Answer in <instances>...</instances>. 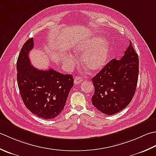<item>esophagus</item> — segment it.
I'll return each instance as SVG.
<instances>
[{
	"instance_id": "1",
	"label": "esophagus",
	"mask_w": 156,
	"mask_h": 156,
	"mask_svg": "<svg viewBox=\"0 0 156 156\" xmlns=\"http://www.w3.org/2000/svg\"><path fill=\"white\" fill-rule=\"evenodd\" d=\"M82 81H83V79L81 77H78V76H77V77H75L74 78V83L75 85H77L79 83H81Z\"/></svg>"
}]
</instances>
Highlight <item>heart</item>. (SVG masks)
<instances>
[{
	"label": "heart",
	"mask_w": 156,
	"mask_h": 156,
	"mask_svg": "<svg viewBox=\"0 0 156 156\" xmlns=\"http://www.w3.org/2000/svg\"><path fill=\"white\" fill-rule=\"evenodd\" d=\"M101 42V38L93 37L76 43L73 46L76 55H82V64L91 72H97L106 65L110 52L109 44ZM64 60L73 63V58L71 56L65 55Z\"/></svg>",
	"instance_id": "b5f03b06"
}]
</instances>
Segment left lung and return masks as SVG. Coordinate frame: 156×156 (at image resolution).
<instances>
[{
  "instance_id": "8db88e82",
  "label": "left lung",
  "mask_w": 156,
  "mask_h": 156,
  "mask_svg": "<svg viewBox=\"0 0 156 156\" xmlns=\"http://www.w3.org/2000/svg\"><path fill=\"white\" fill-rule=\"evenodd\" d=\"M139 75V57L130 41L120 60L115 58L92 78V104L100 112L113 115L125 109L134 96Z\"/></svg>"
}]
</instances>
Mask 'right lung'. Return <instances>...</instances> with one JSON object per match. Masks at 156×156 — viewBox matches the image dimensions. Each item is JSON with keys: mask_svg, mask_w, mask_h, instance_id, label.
<instances>
[{"mask_svg": "<svg viewBox=\"0 0 156 156\" xmlns=\"http://www.w3.org/2000/svg\"><path fill=\"white\" fill-rule=\"evenodd\" d=\"M34 44L33 37L26 41L18 57L19 90L25 106L31 113L44 119H52L64 109L73 79L71 75L52 69L40 70L31 65L28 55Z\"/></svg>", "mask_w": 156, "mask_h": 156, "instance_id": "1", "label": "right lung"}]
</instances>
